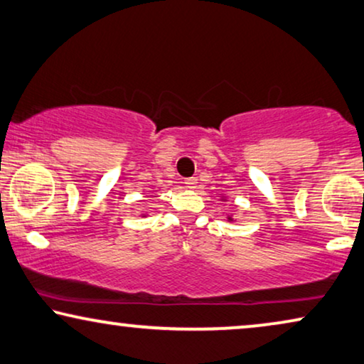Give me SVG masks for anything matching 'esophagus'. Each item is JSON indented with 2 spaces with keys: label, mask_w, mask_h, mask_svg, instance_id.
<instances>
[{
  "label": "esophagus",
  "mask_w": 364,
  "mask_h": 364,
  "mask_svg": "<svg viewBox=\"0 0 364 364\" xmlns=\"http://www.w3.org/2000/svg\"><path fill=\"white\" fill-rule=\"evenodd\" d=\"M195 186H197V178H195V177L186 178V181H183V187H187V188H193Z\"/></svg>",
  "instance_id": "obj_1"
}]
</instances>
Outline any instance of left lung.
I'll list each match as a JSON object with an SVG mask.
<instances>
[{
    "label": "left lung",
    "mask_w": 364,
    "mask_h": 364,
    "mask_svg": "<svg viewBox=\"0 0 364 364\" xmlns=\"http://www.w3.org/2000/svg\"><path fill=\"white\" fill-rule=\"evenodd\" d=\"M221 202H226V197H221ZM228 221H233V218L228 217Z\"/></svg>",
    "instance_id": "left-lung-1"
}]
</instances>
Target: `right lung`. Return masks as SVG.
I'll return each instance as SVG.
<instances>
[{"label": "right lung", "mask_w": 364, "mask_h": 364, "mask_svg": "<svg viewBox=\"0 0 364 364\" xmlns=\"http://www.w3.org/2000/svg\"><path fill=\"white\" fill-rule=\"evenodd\" d=\"M139 215H141V217H147V213H146V212H141Z\"/></svg>", "instance_id": "obj_1"}]
</instances>
